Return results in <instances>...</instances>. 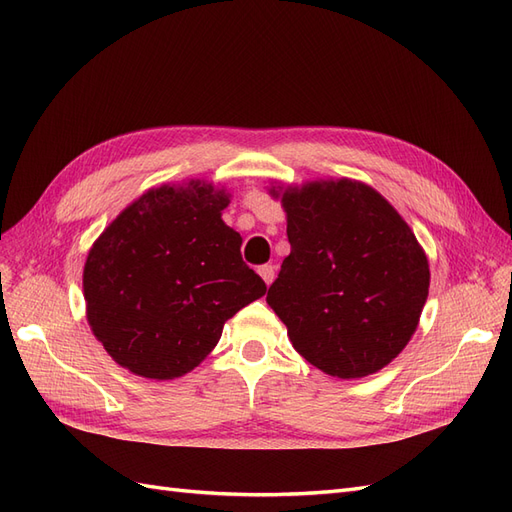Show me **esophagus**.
Segmentation results:
<instances>
[{"label":"esophagus","instance_id":"esophagus-1","mask_svg":"<svg viewBox=\"0 0 512 512\" xmlns=\"http://www.w3.org/2000/svg\"><path fill=\"white\" fill-rule=\"evenodd\" d=\"M258 273H260V277H262V282H265L267 286L273 284V280H275V267H273V265H262V267L258 269Z\"/></svg>","mask_w":512,"mask_h":512}]
</instances>
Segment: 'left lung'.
<instances>
[{
	"label": "left lung",
	"instance_id": "left-lung-1",
	"mask_svg": "<svg viewBox=\"0 0 512 512\" xmlns=\"http://www.w3.org/2000/svg\"><path fill=\"white\" fill-rule=\"evenodd\" d=\"M290 254L267 303L303 359L342 380L389 365L412 339L429 262L412 228L371 185L318 179L271 185Z\"/></svg>",
	"mask_w": 512,
	"mask_h": 512
}]
</instances>
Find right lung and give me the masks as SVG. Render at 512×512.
<instances>
[{
	"label": "right lung",
	"mask_w": 512,
	"mask_h": 512,
	"mask_svg": "<svg viewBox=\"0 0 512 512\" xmlns=\"http://www.w3.org/2000/svg\"><path fill=\"white\" fill-rule=\"evenodd\" d=\"M228 203L209 181L164 183L91 245L87 322L117 365L149 380L185 376L218 346L224 322L267 292L222 220Z\"/></svg>",
	"instance_id": "1"
}]
</instances>
